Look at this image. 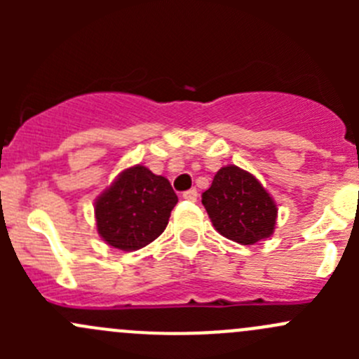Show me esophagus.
Masks as SVG:
<instances>
[{
	"label": "esophagus",
	"instance_id": "1",
	"mask_svg": "<svg viewBox=\"0 0 359 359\" xmlns=\"http://www.w3.org/2000/svg\"><path fill=\"white\" fill-rule=\"evenodd\" d=\"M182 198H184V200H187V201H196L198 200V191L193 187V189L186 191V193L182 194Z\"/></svg>",
	"mask_w": 359,
	"mask_h": 359
}]
</instances>
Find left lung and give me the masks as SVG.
Listing matches in <instances>:
<instances>
[{
	"instance_id": "obj_1",
	"label": "left lung",
	"mask_w": 359,
	"mask_h": 359,
	"mask_svg": "<svg viewBox=\"0 0 359 359\" xmlns=\"http://www.w3.org/2000/svg\"><path fill=\"white\" fill-rule=\"evenodd\" d=\"M201 203L213 227L236 243H257L269 238L276 226V203L252 173L234 165L215 173Z\"/></svg>"
}]
</instances>
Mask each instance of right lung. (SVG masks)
Instances as JSON below:
<instances>
[{
	"label": "right lung",
	"mask_w": 359,
	"mask_h": 359,
	"mask_svg": "<svg viewBox=\"0 0 359 359\" xmlns=\"http://www.w3.org/2000/svg\"><path fill=\"white\" fill-rule=\"evenodd\" d=\"M177 201L168 179L135 165L119 173L97 198V231L111 247L139 250L165 231Z\"/></svg>",
	"instance_id": "1"
}]
</instances>
